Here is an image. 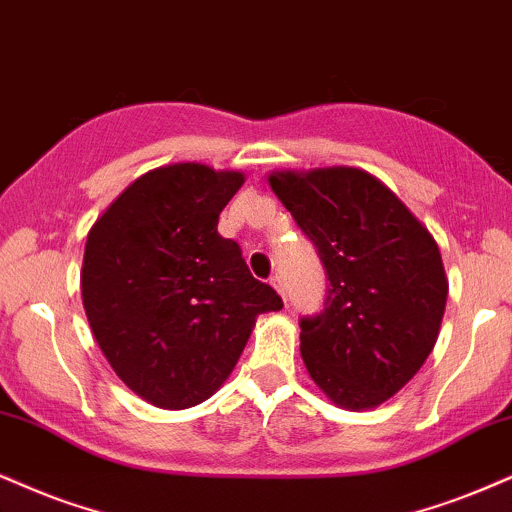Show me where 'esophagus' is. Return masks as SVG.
<instances>
[{
  "instance_id": "1",
  "label": "esophagus",
  "mask_w": 512,
  "mask_h": 512,
  "mask_svg": "<svg viewBox=\"0 0 512 512\" xmlns=\"http://www.w3.org/2000/svg\"><path fill=\"white\" fill-rule=\"evenodd\" d=\"M270 285H273V287L277 289V294H280L282 299H285V285H282V277H280V275L270 277Z\"/></svg>"
}]
</instances>
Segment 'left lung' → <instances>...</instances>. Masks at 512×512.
I'll list each match as a JSON object with an SVG mask.
<instances>
[{
	"label": "left lung",
	"mask_w": 512,
	"mask_h": 512,
	"mask_svg": "<svg viewBox=\"0 0 512 512\" xmlns=\"http://www.w3.org/2000/svg\"><path fill=\"white\" fill-rule=\"evenodd\" d=\"M268 182L315 244L330 282L323 311L299 320L308 375L337 406H380L437 344L449 294L439 246L361 168L275 170Z\"/></svg>",
	"instance_id": "obj_1"
}]
</instances>
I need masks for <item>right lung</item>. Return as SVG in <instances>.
Instances as JSON below:
<instances>
[{
	"instance_id": "obj_1",
	"label": "right lung",
	"mask_w": 512,
	"mask_h": 512,
	"mask_svg": "<svg viewBox=\"0 0 512 512\" xmlns=\"http://www.w3.org/2000/svg\"><path fill=\"white\" fill-rule=\"evenodd\" d=\"M244 173L173 163L137 178L92 225L82 306L106 361L159 408L206 401L242 356L256 315L282 299L218 235Z\"/></svg>"
}]
</instances>
